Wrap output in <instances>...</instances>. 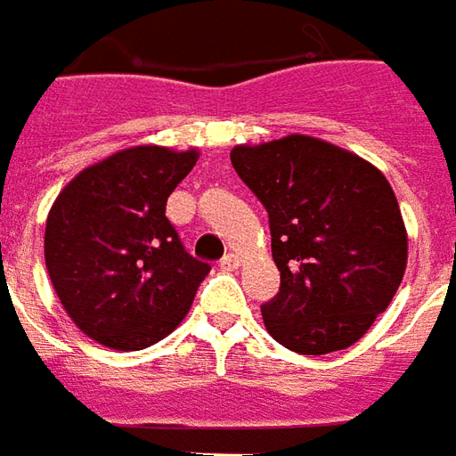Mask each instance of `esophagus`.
I'll return each mask as SVG.
<instances>
[{
	"mask_svg": "<svg viewBox=\"0 0 456 456\" xmlns=\"http://www.w3.org/2000/svg\"><path fill=\"white\" fill-rule=\"evenodd\" d=\"M221 270H238V265H240V260H238V255L235 253H228V255H223L221 257Z\"/></svg>",
	"mask_w": 456,
	"mask_h": 456,
	"instance_id": "obj_1",
	"label": "esophagus"
}]
</instances>
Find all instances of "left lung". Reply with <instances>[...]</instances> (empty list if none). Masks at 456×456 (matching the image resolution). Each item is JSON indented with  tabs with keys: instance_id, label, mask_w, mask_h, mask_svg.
<instances>
[{
	"instance_id": "1",
	"label": "left lung",
	"mask_w": 456,
	"mask_h": 456,
	"mask_svg": "<svg viewBox=\"0 0 456 456\" xmlns=\"http://www.w3.org/2000/svg\"><path fill=\"white\" fill-rule=\"evenodd\" d=\"M231 161L270 218L280 270V292L260 306L270 337L305 356L356 344L388 309L408 263L388 179L305 134L235 147Z\"/></svg>"
}]
</instances>
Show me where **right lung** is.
<instances>
[{"label":"right lung","mask_w":456,"mask_h":456,"mask_svg":"<svg viewBox=\"0 0 456 456\" xmlns=\"http://www.w3.org/2000/svg\"><path fill=\"white\" fill-rule=\"evenodd\" d=\"M196 151L132 147L83 169L46 221L48 277L83 334L140 351L171 334L211 265L183 248L167 199Z\"/></svg>","instance_id":"add662e5"}]
</instances>
